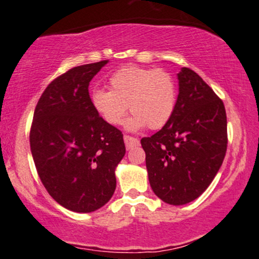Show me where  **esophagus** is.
I'll return each mask as SVG.
<instances>
[{"label": "esophagus", "mask_w": 259, "mask_h": 259, "mask_svg": "<svg viewBox=\"0 0 259 259\" xmlns=\"http://www.w3.org/2000/svg\"><path fill=\"white\" fill-rule=\"evenodd\" d=\"M124 142H125L126 150H130V148H133L134 146H139L140 145L139 139L133 138V136L129 135H124Z\"/></svg>", "instance_id": "esophagus-1"}]
</instances>
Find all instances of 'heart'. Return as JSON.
Listing matches in <instances>:
<instances>
[{
	"label": "heart",
	"instance_id": "b5f03b06",
	"mask_svg": "<svg viewBox=\"0 0 259 259\" xmlns=\"http://www.w3.org/2000/svg\"><path fill=\"white\" fill-rule=\"evenodd\" d=\"M109 90L91 92V105L109 125H119L127 106L133 113L126 127L139 130L164 126L174 114L178 88L174 76L165 69L129 65L109 78Z\"/></svg>",
	"mask_w": 259,
	"mask_h": 259
}]
</instances>
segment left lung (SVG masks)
<instances>
[{
	"label": "left lung",
	"mask_w": 259,
	"mask_h": 259,
	"mask_svg": "<svg viewBox=\"0 0 259 259\" xmlns=\"http://www.w3.org/2000/svg\"><path fill=\"white\" fill-rule=\"evenodd\" d=\"M178 79L179 95L170 120L141 139L150 185L173 206L203 194L222 167L228 146L223 101L190 68H181Z\"/></svg>",
	"instance_id": "left-lung-1"
}]
</instances>
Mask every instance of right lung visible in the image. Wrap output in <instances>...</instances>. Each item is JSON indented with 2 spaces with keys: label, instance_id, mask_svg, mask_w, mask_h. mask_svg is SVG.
Instances as JSON below:
<instances>
[{
  "label": "right lung",
  "instance_id": "1",
  "mask_svg": "<svg viewBox=\"0 0 259 259\" xmlns=\"http://www.w3.org/2000/svg\"><path fill=\"white\" fill-rule=\"evenodd\" d=\"M108 61L79 65L52 80L34 112L30 148L41 183L61 206L90 213L114 194L123 134L91 105L89 84Z\"/></svg>",
  "mask_w": 259,
  "mask_h": 259
}]
</instances>
